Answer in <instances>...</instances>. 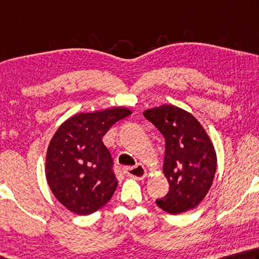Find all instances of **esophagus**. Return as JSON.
I'll list each match as a JSON object with an SVG mask.
<instances>
[{
  "instance_id": "34e87169",
  "label": "esophagus",
  "mask_w": 259,
  "mask_h": 259,
  "mask_svg": "<svg viewBox=\"0 0 259 259\" xmlns=\"http://www.w3.org/2000/svg\"><path fill=\"white\" fill-rule=\"evenodd\" d=\"M123 171L125 176L137 179V180H142V179H144L146 175H147V171H146V168L142 165V164H137L136 166H131V167H125Z\"/></svg>"
}]
</instances>
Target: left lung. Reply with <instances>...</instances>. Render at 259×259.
I'll return each instance as SVG.
<instances>
[{"label":"left lung","mask_w":259,"mask_h":259,"mask_svg":"<svg viewBox=\"0 0 259 259\" xmlns=\"http://www.w3.org/2000/svg\"><path fill=\"white\" fill-rule=\"evenodd\" d=\"M144 116L165 139L163 172L170 189L157 206L173 215L195 208L210 189L218 164L208 135L194 115L175 105L146 110Z\"/></svg>","instance_id":"8db88e82"}]
</instances>
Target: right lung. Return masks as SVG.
I'll use <instances>...</instances> for the list:
<instances>
[{
    "mask_svg": "<svg viewBox=\"0 0 259 259\" xmlns=\"http://www.w3.org/2000/svg\"><path fill=\"white\" fill-rule=\"evenodd\" d=\"M130 114L125 107L78 113L56 130L46 153L45 175L55 198L70 211L89 215L112 198L117 180L102 138Z\"/></svg>",
    "mask_w": 259,
    "mask_h": 259,
    "instance_id": "obj_1",
    "label": "right lung"
}]
</instances>
